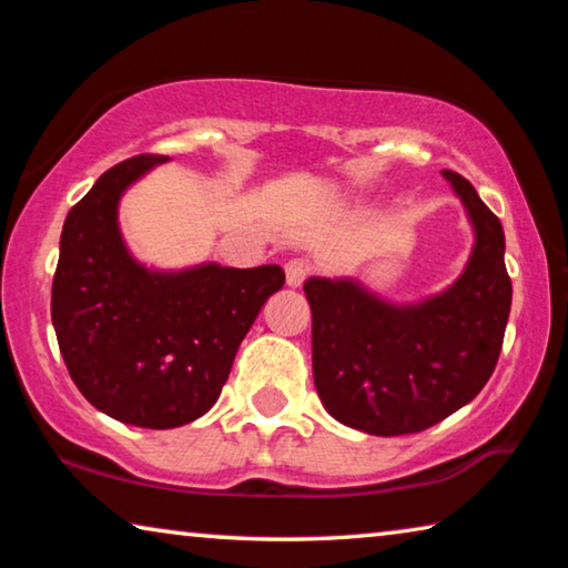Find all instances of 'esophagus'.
<instances>
[{
	"mask_svg": "<svg viewBox=\"0 0 568 568\" xmlns=\"http://www.w3.org/2000/svg\"><path fill=\"white\" fill-rule=\"evenodd\" d=\"M307 277V265L303 261H291L285 265V283L287 287H301Z\"/></svg>",
	"mask_w": 568,
	"mask_h": 568,
	"instance_id": "esophagus-1",
	"label": "esophagus"
}]
</instances>
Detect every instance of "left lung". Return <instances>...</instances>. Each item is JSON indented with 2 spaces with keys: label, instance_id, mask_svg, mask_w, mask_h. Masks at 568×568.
<instances>
[{
  "label": "left lung",
  "instance_id": "1",
  "mask_svg": "<svg viewBox=\"0 0 568 568\" xmlns=\"http://www.w3.org/2000/svg\"><path fill=\"white\" fill-rule=\"evenodd\" d=\"M474 230L464 271L444 291L396 303L355 277H307L313 378L323 408L371 436L418 434L474 400L496 368L508 313L501 220L454 170Z\"/></svg>",
  "mask_w": 568,
  "mask_h": 568
}]
</instances>
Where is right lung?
Listing matches in <instances>:
<instances>
[{
	"label": "right lung",
	"mask_w": 568,
	"mask_h": 568,
	"mask_svg": "<svg viewBox=\"0 0 568 568\" xmlns=\"http://www.w3.org/2000/svg\"><path fill=\"white\" fill-rule=\"evenodd\" d=\"M165 162L140 155L94 182L64 220L52 283V325L74 386L98 410L140 428L205 416L257 313L285 283L281 265L162 271L132 255L120 200Z\"/></svg>",
	"instance_id": "add662e5"
}]
</instances>
